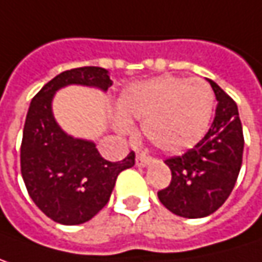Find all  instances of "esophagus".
<instances>
[{
  "label": "esophagus",
  "mask_w": 262,
  "mask_h": 262,
  "mask_svg": "<svg viewBox=\"0 0 262 262\" xmlns=\"http://www.w3.org/2000/svg\"><path fill=\"white\" fill-rule=\"evenodd\" d=\"M151 163V157H147V156L138 155L136 156V166L139 168H145Z\"/></svg>",
  "instance_id": "esophagus-1"
}]
</instances>
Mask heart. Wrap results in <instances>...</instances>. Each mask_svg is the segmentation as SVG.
Wrapping results in <instances>:
<instances>
[{"mask_svg":"<svg viewBox=\"0 0 262 262\" xmlns=\"http://www.w3.org/2000/svg\"><path fill=\"white\" fill-rule=\"evenodd\" d=\"M117 109L115 130L129 133V121H142V133L155 148L181 153L196 145L208 130L214 94L201 79L165 75L126 88Z\"/></svg>","mask_w":262,"mask_h":262,"instance_id":"heart-1","label":"heart"}]
</instances>
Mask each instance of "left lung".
<instances>
[{"label": "left lung", "instance_id": "8db88e82", "mask_svg": "<svg viewBox=\"0 0 262 262\" xmlns=\"http://www.w3.org/2000/svg\"><path fill=\"white\" fill-rule=\"evenodd\" d=\"M217 107L211 127L201 141L183 156L166 159L172 179L157 192L169 211L186 219L214 213L231 195L243 159V129L235 102L208 79Z\"/></svg>", "mask_w": 262, "mask_h": 262}]
</instances>
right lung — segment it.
Instances as JSON below:
<instances>
[{"mask_svg":"<svg viewBox=\"0 0 262 262\" xmlns=\"http://www.w3.org/2000/svg\"><path fill=\"white\" fill-rule=\"evenodd\" d=\"M82 85L106 93L112 85L102 67L66 70L46 83L31 100L20 145V172L37 207L54 222L79 225L109 201L117 177L135 165V153L121 162L105 160L88 139L61 129L52 111L55 93Z\"/></svg>","mask_w":262,"mask_h":262,"instance_id":"1","label":"right lung"}]
</instances>
